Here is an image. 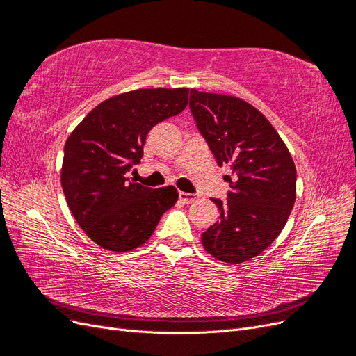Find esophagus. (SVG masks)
I'll return each instance as SVG.
<instances>
[{"label": "esophagus", "mask_w": 356, "mask_h": 356, "mask_svg": "<svg viewBox=\"0 0 356 356\" xmlns=\"http://www.w3.org/2000/svg\"><path fill=\"white\" fill-rule=\"evenodd\" d=\"M197 199V196L196 195H193V193H184V191H179V200L182 202V203H191V202H195Z\"/></svg>", "instance_id": "34e87169"}]
</instances>
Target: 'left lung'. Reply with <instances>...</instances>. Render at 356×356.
<instances>
[{
  "label": "left lung",
  "instance_id": "8db88e82",
  "mask_svg": "<svg viewBox=\"0 0 356 356\" xmlns=\"http://www.w3.org/2000/svg\"><path fill=\"white\" fill-rule=\"evenodd\" d=\"M190 111L220 166L234 177L227 200L212 199L220 221L202 233V245L220 261L238 264L270 245L296 202L297 172L270 122L241 98L190 90Z\"/></svg>",
  "mask_w": 356,
  "mask_h": 356
}]
</instances>
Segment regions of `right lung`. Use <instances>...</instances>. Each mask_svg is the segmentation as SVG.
Instances as JSON below:
<instances>
[{
	"mask_svg": "<svg viewBox=\"0 0 356 356\" xmlns=\"http://www.w3.org/2000/svg\"><path fill=\"white\" fill-rule=\"evenodd\" d=\"M188 89H138L101 102L63 148L62 190L75 221L104 250L145 243L178 200L175 187L152 190L129 178L148 132L187 106Z\"/></svg>",
	"mask_w": 356,
	"mask_h": 356,
	"instance_id": "obj_1",
	"label": "right lung"
}]
</instances>
